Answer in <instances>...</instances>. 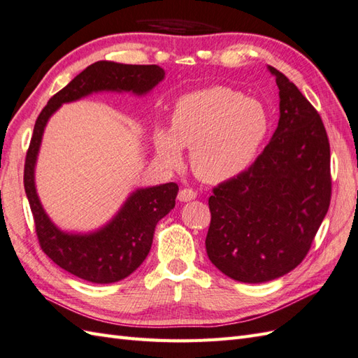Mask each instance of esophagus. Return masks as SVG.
<instances>
[{"label": "esophagus", "instance_id": "obj_1", "mask_svg": "<svg viewBox=\"0 0 358 358\" xmlns=\"http://www.w3.org/2000/svg\"><path fill=\"white\" fill-rule=\"evenodd\" d=\"M196 196H197V193H196L193 188H182L179 191L178 199L180 200V202H189V200L196 199Z\"/></svg>", "mask_w": 358, "mask_h": 358}]
</instances>
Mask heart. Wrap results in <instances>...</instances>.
Here are the masks:
<instances>
[{"instance_id":"heart-1","label":"heart","mask_w":358,"mask_h":358,"mask_svg":"<svg viewBox=\"0 0 358 358\" xmlns=\"http://www.w3.org/2000/svg\"><path fill=\"white\" fill-rule=\"evenodd\" d=\"M267 134V115L257 100L241 99L224 86L182 97L173 112L170 132L158 129V159L178 167L182 147L191 149V167L205 182H223L245 171Z\"/></svg>"}]
</instances>
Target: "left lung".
<instances>
[{"instance_id": "8db88e82", "label": "left lung", "mask_w": 358, "mask_h": 358, "mask_svg": "<svg viewBox=\"0 0 358 358\" xmlns=\"http://www.w3.org/2000/svg\"><path fill=\"white\" fill-rule=\"evenodd\" d=\"M280 121L255 162L213 188L205 246L240 282H266L307 257L331 202L329 141L315 106L281 71Z\"/></svg>"}]
</instances>
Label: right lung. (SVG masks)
<instances>
[{
	"mask_svg": "<svg viewBox=\"0 0 358 358\" xmlns=\"http://www.w3.org/2000/svg\"><path fill=\"white\" fill-rule=\"evenodd\" d=\"M164 76V69L158 65H124L100 60L83 69L64 90L55 94L34 123L25 156L24 188L39 246L53 263L85 281L110 284L135 272L149 255L156 224L176 205L179 187L169 182L136 189L112 222L97 232L85 235L62 232L43 211L34 187V164L43 129L60 104L99 91H132L143 95L155 88Z\"/></svg>",
	"mask_w": 358,
	"mask_h": 358,
	"instance_id": "add662e5",
	"label": "right lung"
}]
</instances>
